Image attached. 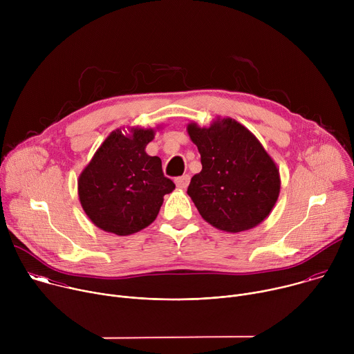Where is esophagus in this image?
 I'll list each match as a JSON object with an SVG mask.
<instances>
[{
  "label": "esophagus",
  "mask_w": 354,
  "mask_h": 354,
  "mask_svg": "<svg viewBox=\"0 0 354 354\" xmlns=\"http://www.w3.org/2000/svg\"><path fill=\"white\" fill-rule=\"evenodd\" d=\"M190 182V176L189 175H183V176H179L175 179V185L179 187V189H186L187 185Z\"/></svg>",
  "instance_id": "34e87169"
}]
</instances>
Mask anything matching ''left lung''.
<instances>
[{
    "label": "left lung",
    "instance_id": "1",
    "mask_svg": "<svg viewBox=\"0 0 354 354\" xmlns=\"http://www.w3.org/2000/svg\"><path fill=\"white\" fill-rule=\"evenodd\" d=\"M186 129L203 167L187 187L200 216L231 234L259 225L280 193L279 168L261 141L231 118Z\"/></svg>",
    "mask_w": 354,
    "mask_h": 354
}]
</instances>
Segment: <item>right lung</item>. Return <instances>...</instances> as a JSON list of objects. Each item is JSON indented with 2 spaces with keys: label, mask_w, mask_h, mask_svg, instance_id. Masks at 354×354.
Returning <instances> with one entry per match:
<instances>
[{
  "label": "right lung",
  "mask_w": 354,
  "mask_h": 354,
  "mask_svg": "<svg viewBox=\"0 0 354 354\" xmlns=\"http://www.w3.org/2000/svg\"><path fill=\"white\" fill-rule=\"evenodd\" d=\"M123 131L116 129L105 138L78 178L80 203L88 218L97 228L120 236L153 223L164 196L175 189L164 176L161 158L145 153L156 129Z\"/></svg>",
  "instance_id": "1"
}]
</instances>
